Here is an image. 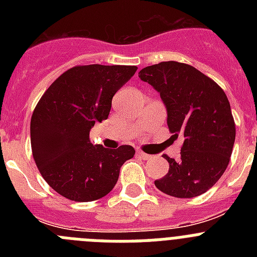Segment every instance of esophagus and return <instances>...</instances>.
Instances as JSON below:
<instances>
[{"label":"esophagus","instance_id":"1","mask_svg":"<svg viewBox=\"0 0 257 257\" xmlns=\"http://www.w3.org/2000/svg\"><path fill=\"white\" fill-rule=\"evenodd\" d=\"M136 156L139 157V158H142V160H149V158H151V154H147V153H144V152L143 151H138L136 152Z\"/></svg>","mask_w":257,"mask_h":257}]
</instances>
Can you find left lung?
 <instances>
[{
  "label": "left lung",
  "mask_w": 257,
  "mask_h": 257,
  "mask_svg": "<svg viewBox=\"0 0 257 257\" xmlns=\"http://www.w3.org/2000/svg\"><path fill=\"white\" fill-rule=\"evenodd\" d=\"M139 77L160 92L172 136L184 135L180 161L163 156L170 163L169 172L154 185L176 198L207 192L225 172L235 140L225 92L210 77L178 61L143 68Z\"/></svg>",
  "instance_id": "left-lung-1"
}]
</instances>
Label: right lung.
Listing matches in <instances>:
<instances>
[{"label": "right lung", "instance_id": "right-lung-1", "mask_svg": "<svg viewBox=\"0 0 257 257\" xmlns=\"http://www.w3.org/2000/svg\"><path fill=\"white\" fill-rule=\"evenodd\" d=\"M135 65H77L59 76L31 119L33 158L42 178L60 196L90 202L114 188L119 170L135 149L92 145L90 130L106 119L115 92L135 74Z\"/></svg>", "mask_w": 257, "mask_h": 257}]
</instances>
